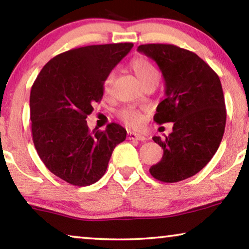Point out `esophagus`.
<instances>
[{"label":"esophagus","instance_id":"34e87169","mask_svg":"<svg viewBox=\"0 0 249 249\" xmlns=\"http://www.w3.org/2000/svg\"><path fill=\"white\" fill-rule=\"evenodd\" d=\"M127 139L128 140H138V141H145L146 136L144 134H140V133L129 131V132H127Z\"/></svg>","mask_w":249,"mask_h":249}]
</instances>
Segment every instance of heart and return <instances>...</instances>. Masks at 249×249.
<instances>
[{
    "mask_svg": "<svg viewBox=\"0 0 249 249\" xmlns=\"http://www.w3.org/2000/svg\"><path fill=\"white\" fill-rule=\"evenodd\" d=\"M131 68L134 71L135 75L138 76L140 82L143 86L146 87L149 85H157L159 81L160 73L158 69L156 68L155 64L148 58L140 56V57H135L131 62ZM114 80V72H110L109 74L106 76L104 81V90L108 92L110 90L111 82ZM117 116L120 120L125 123L129 127H140L144 122V114L143 110L140 108L128 106L124 107L118 110Z\"/></svg>",
    "mask_w": 249,
    "mask_h": 249,
    "instance_id": "1",
    "label": "heart"
}]
</instances>
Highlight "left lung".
<instances>
[{"instance_id": "left-lung-1", "label": "left lung", "mask_w": 249, "mask_h": 249, "mask_svg": "<svg viewBox=\"0 0 249 249\" xmlns=\"http://www.w3.org/2000/svg\"><path fill=\"white\" fill-rule=\"evenodd\" d=\"M162 72L166 98L157 107V124L173 122V132L152 140L163 156L150 174L163 183H177L204 168L221 143L227 110L216 73L193 52L170 44L140 45Z\"/></svg>"}]
</instances>
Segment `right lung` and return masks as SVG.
I'll use <instances>...</instances> for the list:
<instances>
[{"label": "right lung", "mask_w": 249, "mask_h": 249, "mask_svg": "<svg viewBox=\"0 0 249 249\" xmlns=\"http://www.w3.org/2000/svg\"><path fill=\"white\" fill-rule=\"evenodd\" d=\"M132 43L73 48L51 59L30 92L31 133L51 173L74 186H88L106 173L115 146L126 139L116 123L90 131L86 118L100 103L104 81L132 50Z\"/></svg>", "instance_id": "add662e5"}]
</instances>
